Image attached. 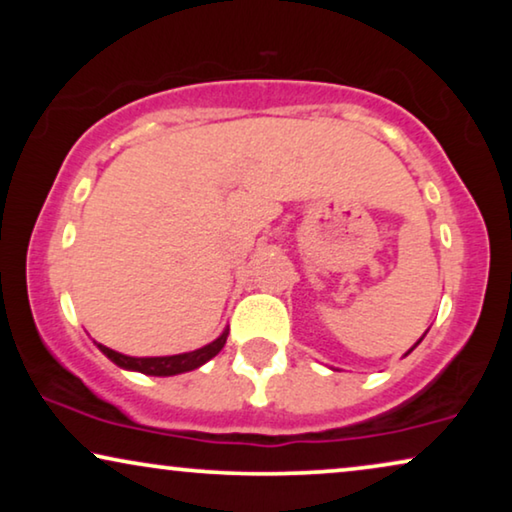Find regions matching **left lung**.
I'll use <instances>...</instances> for the list:
<instances>
[{
  "instance_id": "left-lung-1",
  "label": "left lung",
  "mask_w": 512,
  "mask_h": 512,
  "mask_svg": "<svg viewBox=\"0 0 512 512\" xmlns=\"http://www.w3.org/2000/svg\"><path fill=\"white\" fill-rule=\"evenodd\" d=\"M424 335H426V333H424ZM424 335H422V338H419V340L415 342V347L419 345V342H422V340H424ZM415 347H410V349H408V352H405V356H408V354H410V352H412V349H415Z\"/></svg>"
}]
</instances>
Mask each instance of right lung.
I'll use <instances>...</instances> for the list:
<instances>
[{
  "mask_svg": "<svg viewBox=\"0 0 512 512\" xmlns=\"http://www.w3.org/2000/svg\"><path fill=\"white\" fill-rule=\"evenodd\" d=\"M226 340H228V328L219 335V338L209 342V345L193 349V352L172 354V356H128V354L116 352V349L104 347L100 342H95V345L109 361H114L118 368L132 370V373L153 375V377H172V375H181V373H188V370L205 366L209 359H214V356L221 352L223 345H226Z\"/></svg>",
  "mask_w": 512,
  "mask_h": 512,
  "instance_id": "obj_1",
  "label": "right lung"
}]
</instances>
